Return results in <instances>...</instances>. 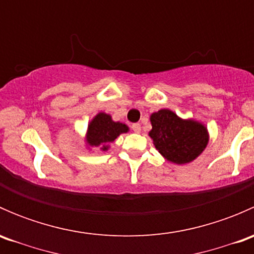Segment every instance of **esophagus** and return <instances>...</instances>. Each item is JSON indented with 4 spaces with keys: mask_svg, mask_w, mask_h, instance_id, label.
Segmentation results:
<instances>
[{
    "mask_svg": "<svg viewBox=\"0 0 254 254\" xmlns=\"http://www.w3.org/2000/svg\"><path fill=\"white\" fill-rule=\"evenodd\" d=\"M132 131L134 132H140L141 131V125L139 124V123H136V124H132Z\"/></svg>",
    "mask_w": 254,
    "mask_h": 254,
    "instance_id": "34e87169",
    "label": "esophagus"
}]
</instances>
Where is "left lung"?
Returning a JSON list of instances; mask_svg holds the SVG:
<instances>
[{"mask_svg": "<svg viewBox=\"0 0 254 254\" xmlns=\"http://www.w3.org/2000/svg\"><path fill=\"white\" fill-rule=\"evenodd\" d=\"M152 129L148 136L165 160L175 165L193 162L209 143V131L199 120L178 117L171 109H160L150 115Z\"/></svg>", "mask_w": 254, "mask_h": 254, "instance_id": "obj_1", "label": "left lung"}]
</instances>
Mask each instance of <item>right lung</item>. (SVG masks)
I'll return each mask as SVG.
<instances>
[{
  "mask_svg": "<svg viewBox=\"0 0 254 254\" xmlns=\"http://www.w3.org/2000/svg\"><path fill=\"white\" fill-rule=\"evenodd\" d=\"M129 130V127L124 123L114 122L111 114L99 112L92 118L87 127L84 135L86 148L91 151L93 147H99L102 151H108L111 143Z\"/></svg>",
  "mask_w": 254,
  "mask_h": 254,
  "instance_id": "obj_1",
  "label": "right lung"
}]
</instances>
